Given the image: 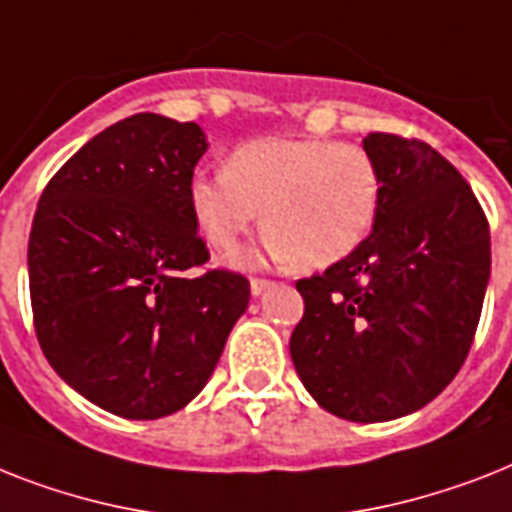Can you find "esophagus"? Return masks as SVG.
<instances>
[{
  "instance_id": "esophagus-1",
  "label": "esophagus",
  "mask_w": 512,
  "mask_h": 512,
  "mask_svg": "<svg viewBox=\"0 0 512 512\" xmlns=\"http://www.w3.org/2000/svg\"><path fill=\"white\" fill-rule=\"evenodd\" d=\"M270 286H273V281H268V278H252L249 281V292H252V297H260L263 292H268Z\"/></svg>"
}]
</instances>
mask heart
<instances>
[{
	"label": "heart",
	"mask_w": 512,
	"mask_h": 512,
	"mask_svg": "<svg viewBox=\"0 0 512 512\" xmlns=\"http://www.w3.org/2000/svg\"><path fill=\"white\" fill-rule=\"evenodd\" d=\"M186 199L210 247L236 249L263 213L265 255L323 270L371 236L381 173L357 144L265 136L236 147L226 170H194ZM257 260V252L236 257L239 265Z\"/></svg>",
	"instance_id": "obj_1"
}]
</instances>
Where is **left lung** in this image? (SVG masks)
I'll list each match as a JSON object with an SVG mask.
<instances>
[{
    "instance_id": "left-lung-1",
    "label": "left lung",
    "mask_w": 512,
    "mask_h": 512,
    "mask_svg": "<svg viewBox=\"0 0 512 512\" xmlns=\"http://www.w3.org/2000/svg\"><path fill=\"white\" fill-rule=\"evenodd\" d=\"M381 173L376 226L350 257L297 281L292 363L318 405L381 423L429 405L460 371L484 305L489 223L436 149L368 134Z\"/></svg>"
}]
</instances>
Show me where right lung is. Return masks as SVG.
<instances>
[{"mask_svg":"<svg viewBox=\"0 0 512 512\" xmlns=\"http://www.w3.org/2000/svg\"><path fill=\"white\" fill-rule=\"evenodd\" d=\"M197 123L139 112L86 141L47 184L28 239L36 336L57 376L120 418L155 421L213 376L249 281L207 263L186 186Z\"/></svg>","mask_w":512,"mask_h":512,"instance_id":"1","label":"right lung"}]
</instances>
